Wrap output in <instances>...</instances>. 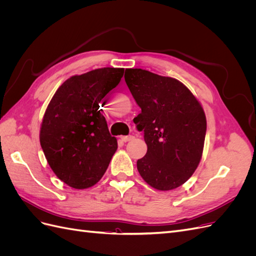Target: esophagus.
<instances>
[{"label": "esophagus", "mask_w": 256, "mask_h": 256, "mask_svg": "<svg viewBox=\"0 0 256 256\" xmlns=\"http://www.w3.org/2000/svg\"><path fill=\"white\" fill-rule=\"evenodd\" d=\"M122 142H128V141H131L134 138V136H122Z\"/></svg>", "instance_id": "esophagus-1"}]
</instances>
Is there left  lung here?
I'll return each instance as SVG.
<instances>
[{
    "mask_svg": "<svg viewBox=\"0 0 256 256\" xmlns=\"http://www.w3.org/2000/svg\"><path fill=\"white\" fill-rule=\"evenodd\" d=\"M125 81L141 113L134 118L144 131L145 156L138 171L150 187L168 191L187 182L202 159L206 116L202 104L180 81L141 68H129Z\"/></svg>",
    "mask_w": 256,
    "mask_h": 256,
    "instance_id": "obj_1",
    "label": "left lung"
}]
</instances>
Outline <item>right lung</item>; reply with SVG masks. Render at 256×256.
<instances>
[{
	"label": "right lung",
	"mask_w": 256,
	"mask_h": 256,
	"mask_svg": "<svg viewBox=\"0 0 256 256\" xmlns=\"http://www.w3.org/2000/svg\"><path fill=\"white\" fill-rule=\"evenodd\" d=\"M124 68H98L67 79L53 95L42 122L40 141L52 171L74 189L96 184L118 150L100 109Z\"/></svg>",
	"instance_id": "right-lung-1"
}]
</instances>
